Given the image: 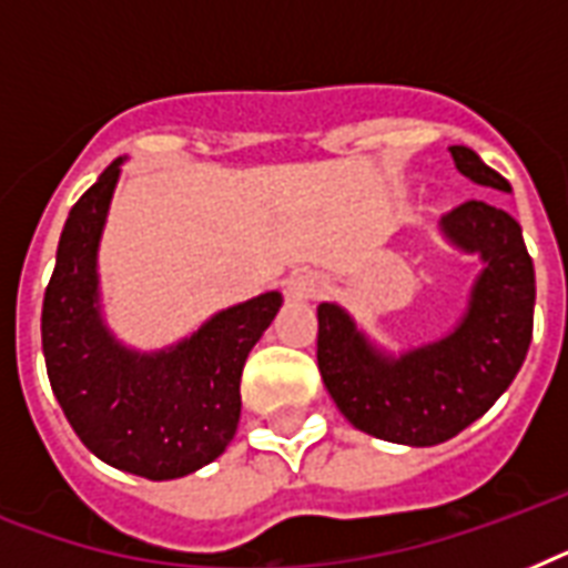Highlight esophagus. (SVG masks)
<instances>
[{
	"label": "esophagus",
	"mask_w": 568,
	"mask_h": 568,
	"mask_svg": "<svg viewBox=\"0 0 568 568\" xmlns=\"http://www.w3.org/2000/svg\"><path fill=\"white\" fill-rule=\"evenodd\" d=\"M324 288H327V283H324V276L315 274V271H297V274H292V280H288V294L297 297V301L321 297Z\"/></svg>",
	"instance_id": "1"
}]
</instances>
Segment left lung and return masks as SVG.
Returning a JSON list of instances; mask_svg holds the SVG:
<instances>
[{
	"mask_svg": "<svg viewBox=\"0 0 568 568\" xmlns=\"http://www.w3.org/2000/svg\"><path fill=\"white\" fill-rule=\"evenodd\" d=\"M450 155L477 185L510 191L475 150L450 146ZM442 226L486 262L466 318L448 338L386 359L338 306H318V368L342 415L356 430L415 448L454 439L477 422L519 374L534 336L537 283L519 223L486 200H466Z\"/></svg>",
	"mask_w": 568,
	"mask_h": 568,
	"instance_id": "1",
	"label": "left lung"
}]
</instances>
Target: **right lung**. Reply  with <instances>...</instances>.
<instances>
[{"mask_svg":"<svg viewBox=\"0 0 568 568\" xmlns=\"http://www.w3.org/2000/svg\"><path fill=\"white\" fill-rule=\"evenodd\" d=\"M118 173L114 159L70 209L40 315L43 356L84 448L146 480H173L217 459L232 442L244 359L283 297L267 292L232 306L168 354L123 351L97 312V244Z\"/></svg>","mask_w":568,"mask_h":568,"instance_id":"1","label":"right lung"}]
</instances>
